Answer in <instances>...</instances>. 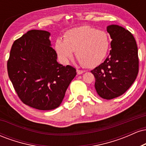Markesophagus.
I'll return each instance as SVG.
<instances>
[{
    "mask_svg": "<svg viewBox=\"0 0 146 146\" xmlns=\"http://www.w3.org/2000/svg\"><path fill=\"white\" fill-rule=\"evenodd\" d=\"M84 71H82V70H80V69H77V73H78V75H80L82 74V73H83Z\"/></svg>",
    "mask_w": 146,
    "mask_h": 146,
    "instance_id": "esophagus-1",
    "label": "esophagus"
}]
</instances>
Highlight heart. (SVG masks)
I'll list each match as a JSON object with an SVG mask.
<instances>
[{
	"label": "heart",
	"mask_w": 146,
	"mask_h": 146,
	"mask_svg": "<svg viewBox=\"0 0 146 146\" xmlns=\"http://www.w3.org/2000/svg\"><path fill=\"white\" fill-rule=\"evenodd\" d=\"M110 47V39L104 31L90 26H82L68 30L64 40L58 39L55 49L63 62L73 58V52L84 66L94 67L105 58Z\"/></svg>",
	"instance_id": "obj_1"
}]
</instances>
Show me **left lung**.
Instances as JSON below:
<instances>
[{
  "label": "left lung",
  "mask_w": 146,
  "mask_h": 146,
  "mask_svg": "<svg viewBox=\"0 0 146 146\" xmlns=\"http://www.w3.org/2000/svg\"><path fill=\"white\" fill-rule=\"evenodd\" d=\"M112 41L111 50L105 61L91 73L99 96L112 100L123 95L136 80L139 72L138 48L128 30L116 25L107 27Z\"/></svg>",
  "instance_id": "1"
}]
</instances>
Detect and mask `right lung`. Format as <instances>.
I'll return each instance as SVG.
<instances>
[{"label": "right lung", "instance_id": "add662e5", "mask_svg": "<svg viewBox=\"0 0 146 146\" xmlns=\"http://www.w3.org/2000/svg\"><path fill=\"white\" fill-rule=\"evenodd\" d=\"M50 33L30 30L14 41L7 72L18 98L36 109L49 110L61 104L76 69L57 62Z\"/></svg>", "mask_w": 146, "mask_h": 146}]
</instances>
